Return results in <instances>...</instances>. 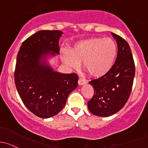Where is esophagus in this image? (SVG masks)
Segmentation results:
<instances>
[{"label": "esophagus", "mask_w": 148, "mask_h": 148, "mask_svg": "<svg viewBox=\"0 0 148 148\" xmlns=\"http://www.w3.org/2000/svg\"><path fill=\"white\" fill-rule=\"evenodd\" d=\"M86 83V80H85L83 78H79L78 79V85H84Z\"/></svg>", "instance_id": "34e87169"}]
</instances>
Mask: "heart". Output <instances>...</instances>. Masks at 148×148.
Masks as SVG:
<instances>
[{"label":"heart","mask_w":148,"mask_h":148,"mask_svg":"<svg viewBox=\"0 0 148 148\" xmlns=\"http://www.w3.org/2000/svg\"><path fill=\"white\" fill-rule=\"evenodd\" d=\"M117 46L110 38H91L77 41L69 49L62 53V60L71 68L77 67L81 62L83 70L92 77L106 75L113 65Z\"/></svg>","instance_id":"1"}]
</instances>
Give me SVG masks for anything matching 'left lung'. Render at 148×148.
<instances>
[{"mask_svg": "<svg viewBox=\"0 0 148 148\" xmlns=\"http://www.w3.org/2000/svg\"><path fill=\"white\" fill-rule=\"evenodd\" d=\"M112 35L118 44L115 63L106 75L89 82L94 95L88 101V109L91 113L100 117L110 116L124 107L130 97L135 73L129 44L118 35Z\"/></svg>", "mask_w": 148, "mask_h": 148, "instance_id": "8db88e82", "label": "left lung"}]
</instances>
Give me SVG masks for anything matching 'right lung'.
Returning a JSON list of instances; mask_svg holds the SVG:
<instances>
[{"label": "right lung", "mask_w": 148, "mask_h": 148, "mask_svg": "<svg viewBox=\"0 0 148 148\" xmlns=\"http://www.w3.org/2000/svg\"><path fill=\"white\" fill-rule=\"evenodd\" d=\"M62 34L60 30H40L23 42L18 53L16 89L25 107L39 118L57 115L77 87V74L60 73L45 63L48 56L59 54Z\"/></svg>", "instance_id": "right-lung-1"}]
</instances>
